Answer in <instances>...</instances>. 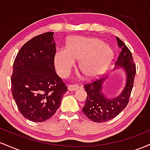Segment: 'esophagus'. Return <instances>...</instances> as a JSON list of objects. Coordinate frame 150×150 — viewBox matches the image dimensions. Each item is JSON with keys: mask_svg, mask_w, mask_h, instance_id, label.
Listing matches in <instances>:
<instances>
[{"mask_svg": "<svg viewBox=\"0 0 150 150\" xmlns=\"http://www.w3.org/2000/svg\"><path fill=\"white\" fill-rule=\"evenodd\" d=\"M79 86L77 85H69L68 87V91H70V92H74V91H77V89H79Z\"/></svg>", "mask_w": 150, "mask_h": 150, "instance_id": "obj_1", "label": "esophagus"}]
</instances>
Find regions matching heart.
Returning a JSON list of instances; mask_svg holds the SVG:
<instances>
[{"label":"heart","mask_w":150,"mask_h":150,"mask_svg":"<svg viewBox=\"0 0 150 150\" xmlns=\"http://www.w3.org/2000/svg\"><path fill=\"white\" fill-rule=\"evenodd\" d=\"M112 49L97 38L75 36L68 39L65 49L55 51L53 63L58 75L68 77L79 61V69L87 78L97 77L107 68Z\"/></svg>","instance_id":"1"}]
</instances>
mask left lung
<instances>
[{"instance_id":"obj_1","label":"left lung","mask_w":150,"mask_h":150,"mask_svg":"<svg viewBox=\"0 0 150 150\" xmlns=\"http://www.w3.org/2000/svg\"><path fill=\"white\" fill-rule=\"evenodd\" d=\"M120 51L115 63V68H122L126 75L124 89L118 96L108 98L103 92V85L108 77L87 84L84 87L87 97L82 112L89 119L97 123L108 121L118 116L128 104L136 73V66L132 53L126 45L118 37H116Z\"/></svg>"}]
</instances>
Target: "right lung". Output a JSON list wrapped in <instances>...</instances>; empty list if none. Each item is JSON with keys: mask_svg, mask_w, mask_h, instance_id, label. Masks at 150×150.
I'll list each match as a JSON object with an SVG mask.
<instances>
[{"mask_svg": "<svg viewBox=\"0 0 150 150\" xmlns=\"http://www.w3.org/2000/svg\"><path fill=\"white\" fill-rule=\"evenodd\" d=\"M53 34L46 32L25 43L13 63V99L22 116L33 122L51 118L68 89L55 70Z\"/></svg>", "mask_w": 150, "mask_h": 150, "instance_id": "obj_1", "label": "right lung"}]
</instances>
